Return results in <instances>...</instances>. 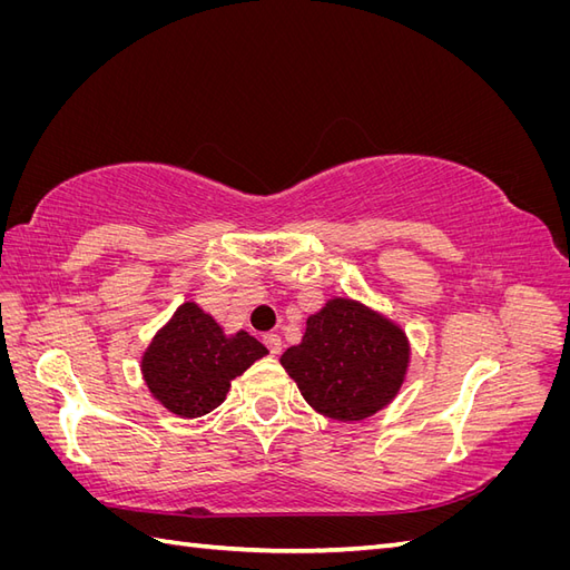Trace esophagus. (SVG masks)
I'll return each mask as SVG.
<instances>
[{"mask_svg": "<svg viewBox=\"0 0 570 570\" xmlns=\"http://www.w3.org/2000/svg\"><path fill=\"white\" fill-rule=\"evenodd\" d=\"M264 344L273 356H278L283 352V340L278 335H264Z\"/></svg>", "mask_w": 570, "mask_h": 570, "instance_id": "34e87169", "label": "esophagus"}]
</instances>
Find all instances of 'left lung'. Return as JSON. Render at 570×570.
I'll use <instances>...</instances> for the list:
<instances>
[{
  "label": "left lung",
  "mask_w": 570,
  "mask_h": 570,
  "mask_svg": "<svg viewBox=\"0 0 570 570\" xmlns=\"http://www.w3.org/2000/svg\"><path fill=\"white\" fill-rule=\"evenodd\" d=\"M281 364L308 406L354 423L394 402L406 381L411 344L385 314L352 297H331L306 318L302 342Z\"/></svg>",
  "instance_id": "obj_1"
}]
</instances>
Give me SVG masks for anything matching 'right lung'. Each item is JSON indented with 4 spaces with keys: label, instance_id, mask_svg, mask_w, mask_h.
I'll list each match as a JSON object with an SVG mask.
<instances>
[{
    "label": "right lung",
    "instance_id": "1",
    "mask_svg": "<svg viewBox=\"0 0 570 570\" xmlns=\"http://www.w3.org/2000/svg\"><path fill=\"white\" fill-rule=\"evenodd\" d=\"M268 350L245 331L228 335L197 302H183L140 358L149 394L180 419H199L223 404L230 383Z\"/></svg>",
    "mask_w": 570,
    "mask_h": 570
}]
</instances>
